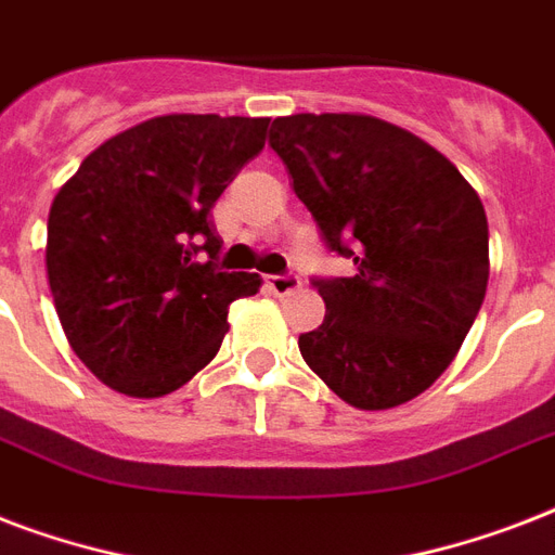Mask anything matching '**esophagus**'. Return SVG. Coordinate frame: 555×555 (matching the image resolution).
Returning a JSON list of instances; mask_svg holds the SVG:
<instances>
[{
  "label": "esophagus",
  "mask_w": 555,
  "mask_h": 555,
  "mask_svg": "<svg viewBox=\"0 0 555 555\" xmlns=\"http://www.w3.org/2000/svg\"><path fill=\"white\" fill-rule=\"evenodd\" d=\"M299 285H302V279L296 276V273H282V276H268V287L273 291V294L285 296V294H294V291H299Z\"/></svg>",
  "instance_id": "esophagus-1"
}]
</instances>
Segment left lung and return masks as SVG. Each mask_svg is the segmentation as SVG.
I'll use <instances>...</instances> for the list:
<instances>
[{
  "mask_svg": "<svg viewBox=\"0 0 555 555\" xmlns=\"http://www.w3.org/2000/svg\"><path fill=\"white\" fill-rule=\"evenodd\" d=\"M270 146L294 178L325 247L354 276L313 279L320 328L299 351L357 409L412 400L449 369L481 311L490 230L452 160L369 115H291Z\"/></svg>",
  "mask_w": 555,
  "mask_h": 555,
  "instance_id": "left-lung-1",
  "label": "left lung"
}]
</instances>
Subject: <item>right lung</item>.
<instances>
[{"instance_id": "obj_1", "label": "right lung", "mask_w": 555, "mask_h": 555, "mask_svg": "<svg viewBox=\"0 0 555 555\" xmlns=\"http://www.w3.org/2000/svg\"><path fill=\"white\" fill-rule=\"evenodd\" d=\"M268 117H152L91 152L48 212L46 268L74 354L120 395L164 397L218 354L259 273L218 270V195Z\"/></svg>"}]
</instances>
